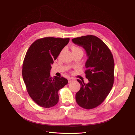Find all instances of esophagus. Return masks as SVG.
Listing matches in <instances>:
<instances>
[{
	"label": "esophagus",
	"mask_w": 135,
	"mask_h": 135,
	"mask_svg": "<svg viewBox=\"0 0 135 135\" xmlns=\"http://www.w3.org/2000/svg\"><path fill=\"white\" fill-rule=\"evenodd\" d=\"M74 78H68V81H69V83H71V82H72V81L74 80Z\"/></svg>",
	"instance_id": "34e87169"
}]
</instances>
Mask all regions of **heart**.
I'll list each match as a JSON object with an SVG mask.
<instances>
[{
  "mask_svg": "<svg viewBox=\"0 0 135 135\" xmlns=\"http://www.w3.org/2000/svg\"><path fill=\"white\" fill-rule=\"evenodd\" d=\"M71 50L73 52H83L80 48L76 46H73L71 48Z\"/></svg>",
  "mask_w": 135,
  "mask_h": 135,
  "instance_id": "1",
  "label": "heart"
}]
</instances>
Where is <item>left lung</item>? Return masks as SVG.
Returning a JSON list of instances; mask_svg holds the SVG:
<instances>
[{
  "mask_svg": "<svg viewBox=\"0 0 135 135\" xmlns=\"http://www.w3.org/2000/svg\"><path fill=\"white\" fill-rule=\"evenodd\" d=\"M72 42L82 47L88 57L85 64V74L89 81L84 83L83 80L77 79L80 89L76 93V101L84 109H93L103 103L112 88L113 56L107 45L96 36H83L73 39Z\"/></svg>",
  "mask_w": 135,
  "mask_h": 135,
  "instance_id": "obj_1",
  "label": "left lung"
}]
</instances>
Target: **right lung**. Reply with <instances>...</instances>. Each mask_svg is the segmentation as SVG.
Here are the masks:
<instances>
[{"instance_id":"1","label":"right lung","mask_w":135,"mask_h":135,"mask_svg":"<svg viewBox=\"0 0 135 135\" xmlns=\"http://www.w3.org/2000/svg\"><path fill=\"white\" fill-rule=\"evenodd\" d=\"M68 38L46 37L35 40L27 50L22 66L27 91L36 104L51 108L59 102L58 92L68 83L64 77L50 76L51 65L69 42Z\"/></svg>"}]
</instances>
